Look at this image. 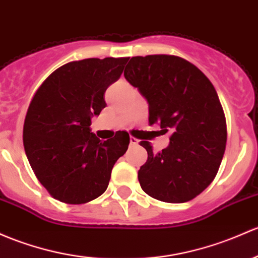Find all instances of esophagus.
Returning <instances> with one entry per match:
<instances>
[{"label":"esophagus","instance_id":"esophagus-1","mask_svg":"<svg viewBox=\"0 0 258 258\" xmlns=\"http://www.w3.org/2000/svg\"><path fill=\"white\" fill-rule=\"evenodd\" d=\"M130 143H131V146H137L138 145V140L135 137H130Z\"/></svg>","mask_w":258,"mask_h":258}]
</instances>
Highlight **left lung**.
I'll return each mask as SVG.
<instances>
[{
    "label": "left lung",
    "mask_w": 258,
    "mask_h": 258,
    "mask_svg": "<svg viewBox=\"0 0 258 258\" xmlns=\"http://www.w3.org/2000/svg\"><path fill=\"white\" fill-rule=\"evenodd\" d=\"M124 78L148 101L150 124L170 134L169 146L148 153L138 170L145 193L165 203L194 199L214 180L226 147V118L211 81L180 56H132Z\"/></svg>",
    "instance_id": "1"
}]
</instances>
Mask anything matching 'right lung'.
Wrapping results in <instances>:
<instances>
[{"instance_id":"obj_1","label":"right lung","mask_w":258,"mask_h":258,"mask_svg":"<svg viewBox=\"0 0 258 258\" xmlns=\"http://www.w3.org/2000/svg\"><path fill=\"white\" fill-rule=\"evenodd\" d=\"M128 58H89L58 68L33 95L23 126V146L34 174L54 199L85 204L107 189L111 170L126 153L130 136L107 141L90 131L106 106L104 94Z\"/></svg>"}]
</instances>
